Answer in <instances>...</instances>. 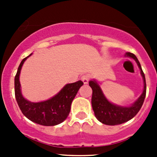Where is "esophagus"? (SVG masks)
Masks as SVG:
<instances>
[{"instance_id": "34e87169", "label": "esophagus", "mask_w": 157, "mask_h": 157, "mask_svg": "<svg viewBox=\"0 0 157 157\" xmlns=\"http://www.w3.org/2000/svg\"><path fill=\"white\" fill-rule=\"evenodd\" d=\"M81 80L84 84H87L88 82H89V80H90V77L86 74V75H83V77H81Z\"/></svg>"}]
</instances>
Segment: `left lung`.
Masks as SVG:
<instances>
[{"mask_svg":"<svg viewBox=\"0 0 157 157\" xmlns=\"http://www.w3.org/2000/svg\"><path fill=\"white\" fill-rule=\"evenodd\" d=\"M125 57H129L136 61L144 80L143 93L131 105L122 106L112 103L105 97L100 86L96 80L93 79L89 82V85L93 90L91 103L95 116L101 123L107 125L121 124L134 118L140 111L146 96V80L138 59L134 54L130 52H126Z\"/></svg>","mask_w":157,"mask_h":157,"instance_id":"left-lung-1","label":"left lung"}]
</instances>
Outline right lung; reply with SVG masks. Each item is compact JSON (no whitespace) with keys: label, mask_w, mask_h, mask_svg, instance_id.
<instances>
[{"label":"right lung","mask_w":157,"mask_h":157,"mask_svg":"<svg viewBox=\"0 0 157 157\" xmlns=\"http://www.w3.org/2000/svg\"><path fill=\"white\" fill-rule=\"evenodd\" d=\"M31 55L32 54L23 59L14 79L15 96L19 107L28 119L36 124L44 126H55L61 124L68 116L72 101L83 83L78 80L75 83H67L56 95L47 100L30 102L22 94L20 75L23 64Z\"/></svg>","instance_id":"right-lung-1"}]
</instances>
